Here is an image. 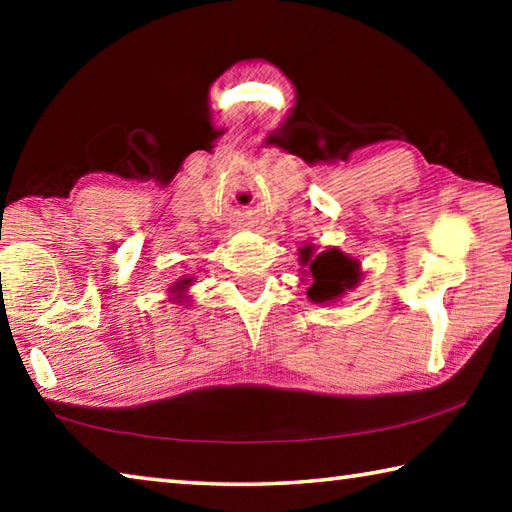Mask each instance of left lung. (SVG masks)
I'll list each match as a JSON object with an SVG mask.
<instances>
[{"instance_id":"left-lung-1","label":"left lung","mask_w":512,"mask_h":512,"mask_svg":"<svg viewBox=\"0 0 512 512\" xmlns=\"http://www.w3.org/2000/svg\"><path fill=\"white\" fill-rule=\"evenodd\" d=\"M298 262L305 266L302 273L309 277L307 298L316 305H332L341 300L345 293L359 287L363 275L359 259L336 246L316 253L314 244H305L298 248Z\"/></svg>"}]
</instances>
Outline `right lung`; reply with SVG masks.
I'll use <instances>...</instances> for the list:
<instances>
[{"mask_svg": "<svg viewBox=\"0 0 512 512\" xmlns=\"http://www.w3.org/2000/svg\"><path fill=\"white\" fill-rule=\"evenodd\" d=\"M192 282H194V277H183V280H178L176 284H173V287L169 289L171 300L180 302V305H187V300H189L187 289L192 287Z\"/></svg>", "mask_w": 512, "mask_h": 512, "instance_id": "1", "label": "right lung"}]
</instances>
